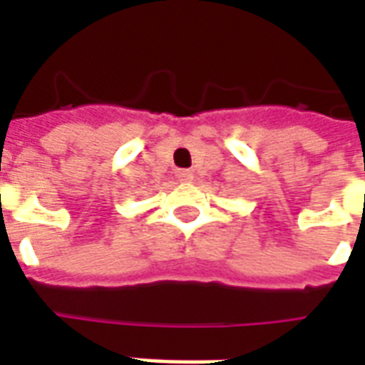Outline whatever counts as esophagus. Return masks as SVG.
Returning a JSON list of instances; mask_svg holds the SVG:
<instances>
[{"label":"esophagus","mask_w":365,"mask_h":365,"mask_svg":"<svg viewBox=\"0 0 365 365\" xmlns=\"http://www.w3.org/2000/svg\"><path fill=\"white\" fill-rule=\"evenodd\" d=\"M175 178H178L180 182H191V180H193V174H191L190 170H180V172H175Z\"/></svg>","instance_id":"1"}]
</instances>
